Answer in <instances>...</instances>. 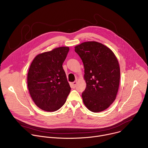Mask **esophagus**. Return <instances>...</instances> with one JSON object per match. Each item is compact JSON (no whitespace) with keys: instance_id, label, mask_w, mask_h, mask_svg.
I'll return each mask as SVG.
<instances>
[{"instance_id":"obj_1","label":"esophagus","mask_w":148,"mask_h":148,"mask_svg":"<svg viewBox=\"0 0 148 148\" xmlns=\"http://www.w3.org/2000/svg\"><path fill=\"white\" fill-rule=\"evenodd\" d=\"M77 81H74V82H73V83H72V86H73V88H75V87H76V86H77Z\"/></svg>"}]
</instances>
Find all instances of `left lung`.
Returning a JSON list of instances; mask_svg holds the SVG:
<instances>
[{
	"label": "left lung",
	"instance_id": "obj_1",
	"mask_svg": "<svg viewBox=\"0 0 148 148\" xmlns=\"http://www.w3.org/2000/svg\"><path fill=\"white\" fill-rule=\"evenodd\" d=\"M84 67L86 88L82 98L93 112L108 108L115 101L120 80L118 61L107 46L96 41L84 42L75 47Z\"/></svg>",
	"mask_w": 148,
	"mask_h": 148
}]
</instances>
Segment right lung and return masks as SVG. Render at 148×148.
I'll return each instance as SVG.
<instances>
[{
    "label": "right lung",
    "mask_w": 148,
    "mask_h": 148,
    "mask_svg": "<svg viewBox=\"0 0 148 148\" xmlns=\"http://www.w3.org/2000/svg\"><path fill=\"white\" fill-rule=\"evenodd\" d=\"M69 47H61L37 55L27 74V86L37 106L48 112L59 110L71 90L62 68Z\"/></svg>",
    "instance_id": "right-lung-1"
}]
</instances>
